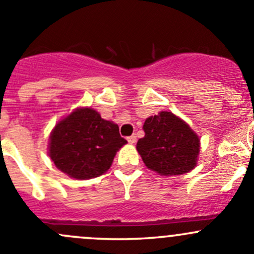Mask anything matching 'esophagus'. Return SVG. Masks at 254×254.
I'll list each match as a JSON object with an SVG mask.
<instances>
[{"instance_id":"1","label":"esophagus","mask_w":254,"mask_h":254,"mask_svg":"<svg viewBox=\"0 0 254 254\" xmlns=\"http://www.w3.org/2000/svg\"><path fill=\"white\" fill-rule=\"evenodd\" d=\"M127 142H129V143H135L137 138H136L135 135H131V136H129V137H127Z\"/></svg>"}]
</instances>
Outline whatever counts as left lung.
Wrapping results in <instances>:
<instances>
[{"mask_svg":"<svg viewBox=\"0 0 254 254\" xmlns=\"http://www.w3.org/2000/svg\"><path fill=\"white\" fill-rule=\"evenodd\" d=\"M145 136L137 141L136 149L148 169L159 175H181L197 164L199 137L172 112L163 111L146 119Z\"/></svg>","mask_w":254,"mask_h":254,"instance_id":"left-lung-1","label":"left lung"}]
</instances>
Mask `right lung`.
I'll return each mask as SVG.
<instances>
[{
	"label": "right lung",
	"instance_id": "obj_1",
	"mask_svg": "<svg viewBox=\"0 0 254 254\" xmlns=\"http://www.w3.org/2000/svg\"><path fill=\"white\" fill-rule=\"evenodd\" d=\"M125 143L118 125L101 118L95 109L82 107L56 124L50 135L49 154L64 174L87 180L105 174Z\"/></svg>",
	"mask_w": 254,
	"mask_h": 254
}]
</instances>
